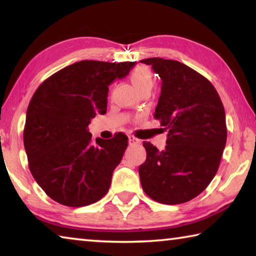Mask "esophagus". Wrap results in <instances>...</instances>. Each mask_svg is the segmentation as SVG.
Here are the masks:
<instances>
[{
  "label": "esophagus",
  "mask_w": 256,
  "mask_h": 256,
  "mask_svg": "<svg viewBox=\"0 0 256 256\" xmlns=\"http://www.w3.org/2000/svg\"><path fill=\"white\" fill-rule=\"evenodd\" d=\"M128 142H130V144H140V140H138V138H136L134 136H128Z\"/></svg>",
  "instance_id": "1"
}]
</instances>
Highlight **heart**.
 I'll return each instance as SVG.
<instances>
[{
	"instance_id": "obj_1",
	"label": "heart",
	"mask_w": 256,
	"mask_h": 256,
	"mask_svg": "<svg viewBox=\"0 0 256 256\" xmlns=\"http://www.w3.org/2000/svg\"><path fill=\"white\" fill-rule=\"evenodd\" d=\"M130 79H131V82L136 86L138 92L142 88H146V86H151L152 88L154 86L152 72L146 66H138L136 68H134L131 72Z\"/></svg>"
}]
</instances>
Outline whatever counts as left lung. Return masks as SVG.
I'll return each mask as SVG.
<instances>
[{
    "label": "left lung",
    "instance_id": "8db88e82",
    "mask_svg": "<svg viewBox=\"0 0 256 256\" xmlns=\"http://www.w3.org/2000/svg\"><path fill=\"white\" fill-rule=\"evenodd\" d=\"M140 62L162 79L154 118L168 131L162 151L144 142L141 185L152 200L180 204L202 193L216 174L227 141L224 108L211 82L185 64L162 58Z\"/></svg>",
    "mask_w": 256,
    "mask_h": 256
}]
</instances>
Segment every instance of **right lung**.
<instances>
[{
    "label": "right lung",
    "instance_id": "obj_1",
    "mask_svg": "<svg viewBox=\"0 0 256 256\" xmlns=\"http://www.w3.org/2000/svg\"><path fill=\"white\" fill-rule=\"evenodd\" d=\"M134 66L80 60L54 73L34 94L24 144L34 180L54 201L84 206L107 193L128 136L94 141L88 125L106 112L108 86L126 76Z\"/></svg>",
    "mask_w": 256,
    "mask_h": 256
}]
</instances>
